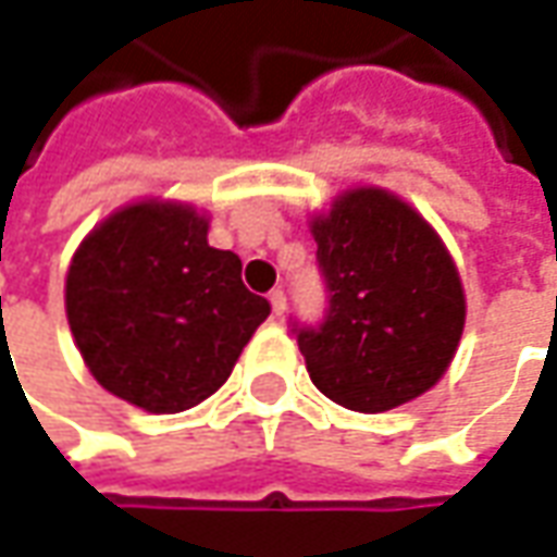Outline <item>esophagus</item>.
Returning <instances> with one entry per match:
<instances>
[{"mask_svg":"<svg viewBox=\"0 0 557 557\" xmlns=\"http://www.w3.org/2000/svg\"><path fill=\"white\" fill-rule=\"evenodd\" d=\"M268 301H271L274 317H283V313H286V293H283V289H274V293L268 295Z\"/></svg>","mask_w":557,"mask_h":557,"instance_id":"obj_1","label":"esophagus"}]
</instances>
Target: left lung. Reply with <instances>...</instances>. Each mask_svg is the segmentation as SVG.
Returning <instances> with one entry per match:
<instances>
[{
  "label": "left lung",
  "mask_w": 557,
  "mask_h": 557,
  "mask_svg": "<svg viewBox=\"0 0 557 557\" xmlns=\"http://www.w3.org/2000/svg\"><path fill=\"white\" fill-rule=\"evenodd\" d=\"M329 308L293 323L310 381L377 414L436 384L463 335L467 298L438 234L384 188H354L310 222Z\"/></svg>",
  "instance_id": "1"
}]
</instances>
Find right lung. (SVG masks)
I'll list each match as a JSON object with an SVG mask.
<instances>
[{
	"instance_id": "right-lung-1",
	"label": "right lung",
	"mask_w": 557,
	"mask_h": 557,
	"mask_svg": "<svg viewBox=\"0 0 557 557\" xmlns=\"http://www.w3.org/2000/svg\"><path fill=\"white\" fill-rule=\"evenodd\" d=\"M240 268L207 244V219L188 203L143 200L109 215L66 274V317L90 374L151 414L213 396L271 313Z\"/></svg>"
}]
</instances>
